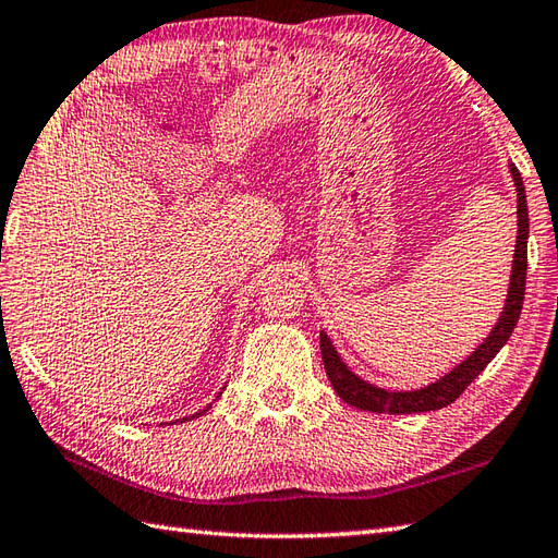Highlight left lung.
<instances>
[{"label":"left lung","mask_w":558,"mask_h":558,"mask_svg":"<svg viewBox=\"0 0 558 558\" xmlns=\"http://www.w3.org/2000/svg\"><path fill=\"white\" fill-rule=\"evenodd\" d=\"M508 172L513 177L515 196H518V236L513 248V266H511V280H508V294L504 302V310L496 318L489 336L484 338L475 352H470L465 360L456 364L453 369L436 378L434 384L424 388L412 390H388L378 388L362 376L354 374L350 366L342 362L336 345L330 342L326 330H322V357L326 374L333 384L336 393L348 402V405L364 410V412H378V414H414V412H432L450 405L456 398H460L475 378L487 369V364L496 357L506 340L511 338L513 328L520 318L525 300V276H527V234H530V218H527V201H525V184L520 177L518 168L511 162Z\"/></svg>","instance_id":"8db88e82"}]
</instances>
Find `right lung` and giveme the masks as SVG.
I'll return each instance as SVG.
<instances>
[{
	"label": "right lung",
	"mask_w": 558,
	"mask_h": 558,
	"mask_svg": "<svg viewBox=\"0 0 558 558\" xmlns=\"http://www.w3.org/2000/svg\"><path fill=\"white\" fill-rule=\"evenodd\" d=\"M218 396H222V390H220V393ZM210 408V405H208ZM208 408H204V410H201V412H196V414H192V417H184L182 422H189V420H196V417H201V414H206L208 412Z\"/></svg>",
	"instance_id": "add662e5"
}]
</instances>
